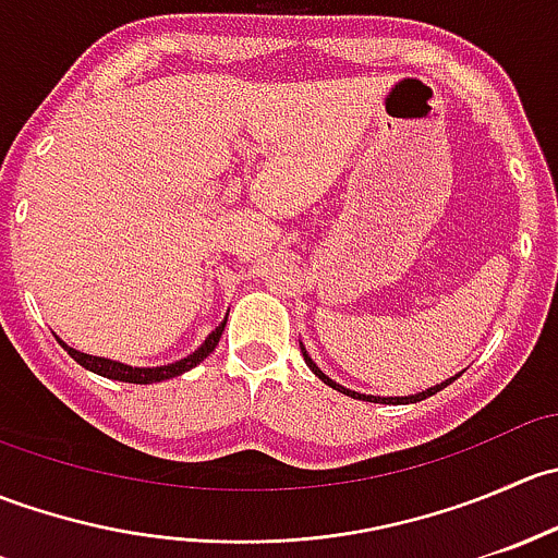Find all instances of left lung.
Here are the masks:
<instances>
[{
  "label": "left lung",
  "mask_w": 558,
  "mask_h": 558,
  "mask_svg": "<svg viewBox=\"0 0 558 558\" xmlns=\"http://www.w3.org/2000/svg\"><path fill=\"white\" fill-rule=\"evenodd\" d=\"M302 356H305V362H307V367L313 369L315 375H318L320 380H324L326 386H331V388H337V391H342V393H348V397H353V399H367V402H384V404H397V402H421V399H426V397H432V393H437L440 391V388H446V386H451L456 378H459V375H456V378H451V380H446V384H440V386H435V388H426V391H421V393H415V397H367V393H356V391H348V388H342L340 384H335V380L331 378H326L324 373H320L318 367H315V362L311 356H307V351L305 348H302Z\"/></svg>",
  "instance_id": "1"
}]
</instances>
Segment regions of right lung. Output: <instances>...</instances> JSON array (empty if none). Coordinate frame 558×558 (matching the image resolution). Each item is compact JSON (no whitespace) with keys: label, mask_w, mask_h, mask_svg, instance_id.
Wrapping results in <instances>:
<instances>
[{"label":"right lung","mask_w":558,"mask_h":558,"mask_svg":"<svg viewBox=\"0 0 558 558\" xmlns=\"http://www.w3.org/2000/svg\"><path fill=\"white\" fill-rule=\"evenodd\" d=\"M223 326H227V320L216 326V331H213V335L202 342L199 351H194L191 356L180 359V362H174V364H165V367H126V364H121V362H110V359H102V356H88V353L75 351V348H66L61 340L59 342L66 348V353H70V356L75 359L81 367L92 369V373L102 375V378L123 380V384H159V380H170V378H178V375L189 373V369L196 367L202 359L210 356V353L216 351L218 340H221Z\"/></svg>","instance_id":"right-lung-1"}]
</instances>
